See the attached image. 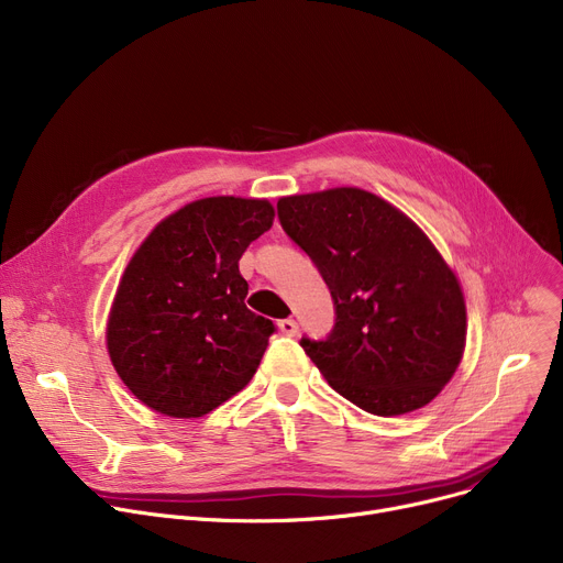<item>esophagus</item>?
Wrapping results in <instances>:
<instances>
[{"label":"esophagus","mask_w":563,"mask_h":563,"mask_svg":"<svg viewBox=\"0 0 563 563\" xmlns=\"http://www.w3.org/2000/svg\"><path fill=\"white\" fill-rule=\"evenodd\" d=\"M278 331L283 335H287V338H294V335L299 333V323L294 321V319H283V321H278Z\"/></svg>","instance_id":"1"}]
</instances>
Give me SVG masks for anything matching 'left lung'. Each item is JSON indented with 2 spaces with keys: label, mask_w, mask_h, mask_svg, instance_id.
<instances>
[{
  "label": "left lung",
  "mask_w": 563,
  "mask_h": 563,
  "mask_svg": "<svg viewBox=\"0 0 563 563\" xmlns=\"http://www.w3.org/2000/svg\"><path fill=\"white\" fill-rule=\"evenodd\" d=\"M278 219L335 301L329 340H301L329 386L380 418L435 399L463 358L467 314L424 230L358 187L283 196Z\"/></svg>",
  "instance_id": "obj_1"
}]
</instances>
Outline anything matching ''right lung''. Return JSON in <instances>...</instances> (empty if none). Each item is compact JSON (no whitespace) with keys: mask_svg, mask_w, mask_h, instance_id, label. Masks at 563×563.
<instances>
[{"mask_svg":"<svg viewBox=\"0 0 563 563\" xmlns=\"http://www.w3.org/2000/svg\"><path fill=\"white\" fill-rule=\"evenodd\" d=\"M274 217L264 198H200L134 251L109 310L107 351L141 404L191 420L249 386L276 329L246 308L240 257Z\"/></svg>","mask_w":563,"mask_h":563,"instance_id":"obj_1","label":"right lung"}]
</instances>
